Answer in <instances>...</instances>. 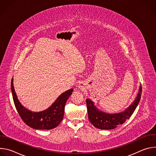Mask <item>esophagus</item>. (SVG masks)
I'll return each mask as SVG.
<instances>
[{"mask_svg": "<svg viewBox=\"0 0 156 156\" xmlns=\"http://www.w3.org/2000/svg\"><path fill=\"white\" fill-rule=\"evenodd\" d=\"M78 87H79V88H80V89H82V88H83V86H82L81 84H79V86H78Z\"/></svg>", "mask_w": 156, "mask_h": 156, "instance_id": "1", "label": "esophagus"}]
</instances>
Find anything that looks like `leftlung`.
I'll return each mask as SVG.
<instances>
[{"label": "left lung", "instance_id": "left-lung-1", "mask_svg": "<svg viewBox=\"0 0 156 156\" xmlns=\"http://www.w3.org/2000/svg\"><path fill=\"white\" fill-rule=\"evenodd\" d=\"M142 87L140 86L138 94L133 102L124 111L118 114H107L97 108L94 102L90 99H86L87 114L90 122L97 128L112 129L122 125L134 112L141 99Z\"/></svg>", "mask_w": 156, "mask_h": 156}]
</instances>
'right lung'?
Here are the masks:
<instances>
[{"label": "right lung", "instance_id": "1", "mask_svg": "<svg viewBox=\"0 0 156 156\" xmlns=\"http://www.w3.org/2000/svg\"><path fill=\"white\" fill-rule=\"evenodd\" d=\"M13 102L20 117L29 126L37 129H51L57 127L62 121L66 102L72 94L70 89L60 95L48 109L39 112H33L24 107L19 102L13 87V78L11 81Z\"/></svg>", "mask_w": 156, "mask_h": 156}]
</instances>
